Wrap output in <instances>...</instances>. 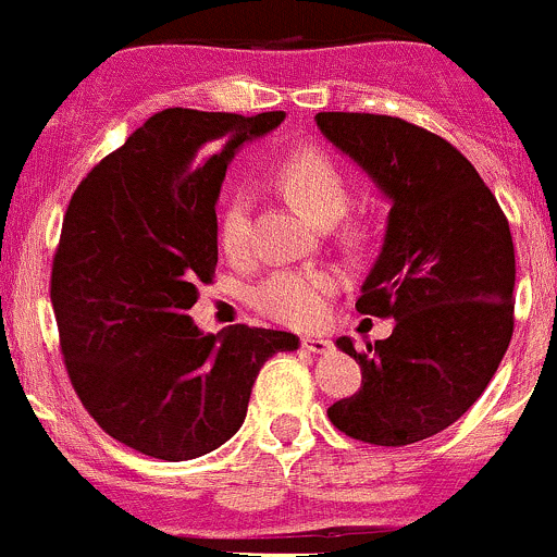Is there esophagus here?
<instances>
[{
    "instance_id": "34e87169",
    "label": "esophagus",
    "mask_w": 557,
    "mask_h": 557,
    "mask_svg": "<svg viewBox=\"0 0 557 557\" xmlns=\"http://www.w3.org/2000/svg\"><path fill=\"white\" fill-rule=\"evenodd\" d=\"M300 344H302V349H306V351H313V355H324V351H330L333 341L324 338V335L308 333V335H302Z\"/></svg>"
}]
</instances>
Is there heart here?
Listing matches in <instances>:
<instances>
[{"label":"heart","mask_w":557,"mask_h":557,"mask_svg":"<svg viewBox=\"0 0 557 557\" xmlns=\"http://www.w3.org/2000/svg\"><path fill=\"white\" fill-rule=\"evenodd\" d=\"M273 184L297 202L317 224L338 222L349 206V181L327 153L297 148L284 153L271 170ZM251 227L249 191L230 195L219 216V240L227 255H244ZM335 289L333 273L322 268H281L251 289V302L286 324H313L324 313Z\"/></svg>","instance_id":"obj_1"}]
</instances>
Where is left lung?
<instances>
[{"instance_id": "obj_1", "label": "left lung", "mask_w": 557, "mask_h": 557, "mask_svg": "<svg viewBox=\"0 0 557 557\" xmlns=\"http://www.w3.org/2000/svg\"><path fill=\"white\" fill-rule=\"evenodd\" d=\"M317 126L389 200L382 251L357 311L393 317V335L355 357L362 387L327 409L346 436L422 442L476 404L515 330L509 222L473 164L444 137L393 115L317 113Z\"/></svg>"}]
</instances>
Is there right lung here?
<instances>
[{
	"instance_id": "obj_1",
	"label": "right lung",
	"mask_w": 557,
	"mask_h": 557,
	"mask_svg": "<svg viewBox=\"0 0 557 557\" xmlns=\"http://www.w3.org/2000/svg\"><path fill=\"white\" fill-rule=\"evenodd\" d=\"M260 115L168 108L81 181L53 257L51 302L64 366L108 436L148 458L191 460L238 433L284 330L202 333L189 317L219 260L216 202Z\"/></svg>"
}]
</instances>
